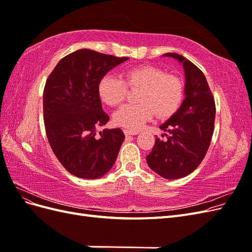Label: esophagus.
I'll use <instances>...</instances> for the list:
<instances>
[{
    "mask_svg": "<svg viewBox=\"0 0 252 252\" xmlns=\"http://www.w3.org/2000/svg\"><path fill=\"white\" fill-rule=\"evenodd\" d=\"M124 133L126 135H135V134H138L139 132L138 131H133V130H129V129H124Z\"/></svg>",
    "mask_w": 252,
    "mask_h": 252,
    "instance_id": "34e87169",
    "label": "esophagus"
}]
</instances>
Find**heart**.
I'll use <instances>...</instances> for the list:
<instances>
[{
    "label": "heart",
    "mask_w": 252,
    "mask_h": 252,
    "mask_svg": "<svg viewBox=\"0 0 252 252\" xmlns=\"http://www.w3.org/2000/svg\"><path fill=\"white\" fill-rule=\"evenodd\" d=\"M127 87L138 89L139 105H124L114 112L113 122L130 130H138L156 113L158 118H169L178 111L184 97V85L177 75L166 74L162 68L144 65L127 69L123 80L107 74L98 84V95L114 107L124 101Z\"/></svg>",
    "instance_id": "1"
}]
</instances>
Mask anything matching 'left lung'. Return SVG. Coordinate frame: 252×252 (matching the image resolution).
<instances>
[{
	"label": "left lung",
	"instance_id": "obj_1",
	"mask_svg": "<svg viewBox=\"0 0 252 252\" xmlns=\"http://www.w3.org/2000/svg\"><path fill=\"white\" fill-rule=\"evenodd\" d=\"M183 65L185 98L178 111L159 128L168 132L167 140L156 139L147 164L159 177L184 178L201 164L207 152L215 128L216 104L204 73L178 53H165Z\"/></svg>",
	"mask_w": 252,
	"mask_h": 252
}]
</instances>
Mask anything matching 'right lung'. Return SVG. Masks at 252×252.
I'll use <instances>...</instances> for the list:
<instances>
[{
	"mask_svg": "<svg viewBox=\"0 0 252 252\" xmlns=\"http://www.w3.org/2000/svg\"><path fill=\"white\" fill-rule=\"evenodd\" d=\"M128 58L80 49L63 58L50 73L43 94L44 123L48 142L64 168L82 179L94 180L116 162L125 135L120 128L98 126L109 121L102 109L98 84Z\"/></svg>",
	"mask_w": 252,
	"mask_h": 252,
	"instance_id": "obj_1",
	"label": "right lung"
}]
</instances>
